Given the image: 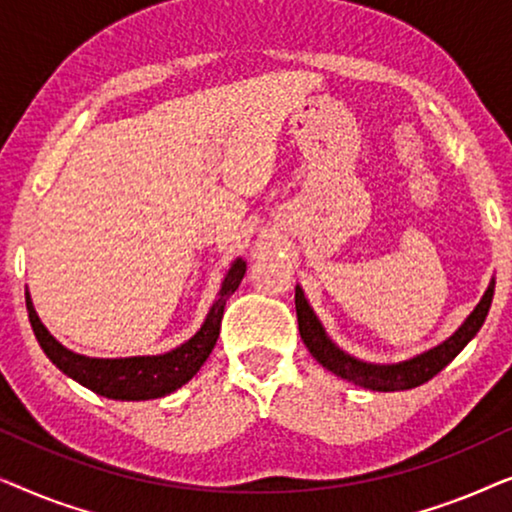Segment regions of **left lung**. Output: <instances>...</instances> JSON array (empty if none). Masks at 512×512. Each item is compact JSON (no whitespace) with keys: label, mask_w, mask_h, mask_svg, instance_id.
I'll list each match as a JSON object with an SVG mask.
<instances>
[{"label":"left lung","mask_w":512,"mask_h":512,"mask_svg":"<svg viewBox=\"0 0 512 512\" xmlns=\"http://www.w3.org/2000/svg\"><path fill=\"white\" fill-rule=\"evenodd\" d=\"M494 298V282L489 284L485 296L478 303V307L471 312L457 333L452 338H447L443 345L429 349V352L415 356V359L394 363V366H375V363H363L354 356H349L333 345L328 340V335L321 328L319 319L314 317V312L307 305L303 296V289L296 286V314H298V331L303 338L305 347L310 349V354L317 359L326 370H331L333 375L342 377V380L359 384L363 389L373 391H403V389H415L419 384L429 382L433 375H438L468 342L473 340V335L480 331V326L485 324L489 307H492Z\"/></svg>","instance_id":"1"}]
</instances>
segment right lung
<instances>
[{"label":"right lung","instance_id":"obj_1","mask_svg":"<svg viewBox=\"0 0 512 512\" xmlns=\"http://www.w3.org/2000/svg\"><path fill=\"white\" fill-rule=\"evenodd\" d=\"M244 270L242 258H237L233 268L228 270L223 279L219 300L209 310L205 324L191 340L184 345L172 349L167 354L158 356H130V359H88V356L74 354L60 345L46 326L41 324L30 293L25 291L27 317H30L32 331L37 335L41 349H44L48 359L58 366L62 373L72 377L83 387H88L95 394L116 398V401H149V398H160L177 391L181 384H186L191 377L198 373L207 356L219 340L223 310H226V300L233 296L240 286Z\"/></svg>","mask_w":512,"mask_h":512}]
</instances>
